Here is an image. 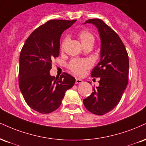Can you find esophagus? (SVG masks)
<instances>
[{"label": "esophagus", "instance_id": "34e87169", "mask_svg": "<svg viewBox=\"0 0 146 146\" xmlns=\"http://www.w3.org/2000/svg\"><path fill=\"white\" fill-rule=\"evenodd\" d=\"M82 83H83V81L80 80V79L76 78V80H75V84H82Z\"/></svg>", "mask_w": 146, "mask_h": 146}]
</instances>
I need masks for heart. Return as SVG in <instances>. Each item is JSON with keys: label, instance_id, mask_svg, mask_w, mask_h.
<instances>
[{"label": "heart", "instance_id": "b5f03b06", "mask_svg": "<svg viewBox=\"0 0 146 146\" xmlns=\"http://www.w3.org/2000/svg\"><path fill=\"white\" fill-rule=\"evenodd\" d=\"M78 38L83 46H86V45L89 44L93 45L94 42V36L92 33L88 31H86V30L80 31L78 33ZM68 41V37H65L62 40L60 45L61 50H64L66 45L67 44ZM68 66L73 73L78 75H82L86 70L90 67V63L86 60L73 59L68 63Z\"/></svg>", "mask_w": 146, "mask_h": 146}]
</instances>
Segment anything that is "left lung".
<instances>
[{
	"label": "left lung",
	"instance_id": "left-lung-1",
	"mask_svg": "<svg viewBox=\"0 0 146 146\" xmlns=\"http://www.w3.org/2000/svg\"><path fill=\"white\" fill-rule=\"evenodd\" d=\"M98 29L101 38V59L91 76L100 78L99 86L93 88L90 96L83 100L86 108L95 115L111 111L121 100L129 82V56L122 40L113 30L100 19H90Z\"/></svg>",
	"mask_w": 146,
	"mask_h": 146
}]
</instances>
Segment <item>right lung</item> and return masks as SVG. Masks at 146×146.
I'll return each instance as SVG.
<instances>
[{
	"label": "right lung",
	"mask_w": 146,
	"mask_h": 146,
	"mask_svg": "<svg viewBox=\"0 0 146 146\" xmlns=\"http://www.w3.org/2000/svg\"><path fill=\"white\" fill-rule=\"evenodd\" d=\"M75 22L49 20L31 33L21 50L19 86L26 103L35 111H55L66 91L75 84V79L68 73L56 78L50 71L52 60L59 55L61 35Z\"/></svg>",
	"instance_id": "add662e5"
}]
</instances>
